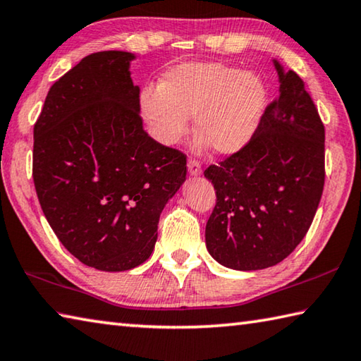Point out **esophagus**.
Wrapping results in <instances>:
<instances>
[{"label": "esophagus", "mask_w": 361, "mask_h": 361, "mask_svg": "<svg viewBox=\"0 0 361 361\" xmlns=\"http://www.w3.org/2000/svg\"><path fill=\"white\" fill-rule=\"evenodd\" d=\"M188 170H189V173H191L192 176L202 175V166H200V162L194 161V159H189V161H188Z\"/></svg>", "instance_id": "1"}]
</instances>
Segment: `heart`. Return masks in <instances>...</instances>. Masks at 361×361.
I'll list each match as a JSON object with an SVG mask.
<instances>
[{
    "label": "heart",
    "instance_id": "b5f03b06",
    "mask_svg": "<svg viewBox=\"0 0 361 361\" xmlns=\"http://www.w3.org/2000/svg\"><path fill=\"white\" fill-rule=\"evenodd\" d=\"M268 106V90L255 72L216 61H194L170 69L159 88L140 93V114L148 133L162 147H173L188 133L189 115L216 154L243 149L257 133Z\"/></svg>",
    "mask_w": 361,
    "mask_h": 361
}]
</instances>
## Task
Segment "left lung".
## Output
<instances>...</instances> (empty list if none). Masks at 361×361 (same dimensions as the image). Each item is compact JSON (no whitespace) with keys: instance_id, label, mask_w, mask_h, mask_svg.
Listing matches in <instances>:
<instances>
[{"instance_id":"1","label":"left lung","mask_w":361,"mask_h":361,"mask_svg":"<svg viewBox=\"0 0 361 361\" xmlns=\"http://www.w3.org/2000/svg\"><path fill=\"white\" fill-rule=\"evenodd\" d=\"M279 96L267 107L252 140L209 166L216 191L205 241L232 270H262L284 260L317 212L325 181V129L305 82L273 60Z\"/></svg>"}]
</instances>
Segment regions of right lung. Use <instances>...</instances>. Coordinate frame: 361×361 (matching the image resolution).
<instances>
[{"mask_svg": "<svg viewBox=\"0 0 361 361\" xmlns=\"http://www.w3.org/2000/svg\"><path fill=\"white\" fill-rule=\"evenodd\" d=\"M134 54L97 51L56 80L35 124L32 180L63 246L101 271L152 255L166 203L186 181V156L140 118Z\"/></svg>", "mask_w": 361, "mask_h": 361, "instance_id": "1", "label": "right lung"}]
</instances>
